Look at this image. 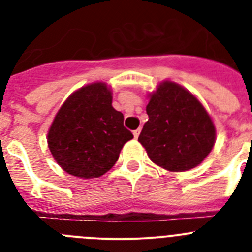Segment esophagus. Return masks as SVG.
I'll list each match as a JSON object with an SVG mask.
<instances>
[{
    "instance_id": "1",
    "label": "esophagus",
    "mask_w": 252,
    "mask_h": 252,
    "mask_svg": "<svg viewBox=\"0 0 252 252\" xmlns=\"http://www.w3.org/2000/svg\"><path fill=\"white\" fill-rule=\"evenodd\" d=\"M140 132H141V130H140V128H137V130L133 131V136H135V138L138 137V135H140Z\"/></svg>"
}]
</instances>
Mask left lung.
Returning <instances> with one entry per match:
<instances>
[{"mask_svg":"<svg viewBox=\"0 0 252 252\" xmlns=\"http://www.w3.org/2000/svg\"><path fill=\"white\" fill-rule=\"evenodd\" d=\"M149 120L138 142L150 160L165 170L188 171L211 152L216 130L201 102L180 85L163 81L150 94Z\"/></svg>","mask_w":252,"mask_h":252,"instance_id":"obj_1","label":"left lung"}]
</instances>
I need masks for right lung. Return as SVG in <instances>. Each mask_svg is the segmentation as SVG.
I'll list each match as a JSON object with an SVG mask.
<instances>
[{"label": "right lung", "instance_id": "obj_1", "mask_svg": "<svg viewBox=\"0 0 252 252\" xmlns=\"http://www.w3.org/2000/svg\"><path fill=\"white\" fill-rule=\"evenodd\" d=\"M133 138L124 115L112 107V92L94 82L73 92L55 116L47 135L51 154L63 171L81 179L100 177Z\"/></svg>", "mask_w": 252, "mask_h": 252}]
</instances>
